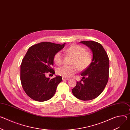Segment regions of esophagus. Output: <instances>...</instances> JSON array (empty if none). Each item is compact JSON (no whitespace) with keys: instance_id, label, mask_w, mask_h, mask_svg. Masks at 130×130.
Returning a JSON list of instances; mask_svg holds the SVG:
<instances>
[{"instance_id":"obj_1","label":"esophagus","mask_w":130,"mask_h":130,"mask_svg":"<svg viewBox=\"0 0 130 130\" xmlns=\"http://www.w3.org/2000/svg\"><path fill=\"white\" fill-rule=\"evenodd\" d=\"M62 79H63V80H69V79L68 78H66V77H63V78H62Z\"/></svg>"}]
</instances>
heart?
Here are the masks:
<instances>
[{"label":"heart","instance_id":"heart-1","mask_svg":"<svg viewBox=\"0 0 130 130\" xmlns=\"http://www.w3.org/2000/svg\"><path fill=\"white\" fill-rule=\"evenodd\" d=\"M65 52L73 57L71 66H63L58 68L57 74L64 77H69L77 73L78 69L80 71L86 70L91 65L92 56L90 52L85 47L78 44L72 45L66 49ZM63 61V55L61 52H56L53 57V61L57 65H60Z\"/></svg>","mask_w":130,"mask_h":130}]
</instances>
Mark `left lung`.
<instances>
[{"instance_id":"8db88e82","label":"left lung","mask_w":130,"mask_h":130,"mask_svg":"<svg viewBox=\"0 0 130 130\" xmlns=\"http://www.w3.org/2000/svg\"><path fill=\"white\" fill-rule=\"evenodd\" d=\"M91 49L93 58L90 66L81 72V80L72 89L74 95L83 101L96 98L104 90L109 78V58L103 46L94 41H84Z\"/></svg>"}]
</instances>
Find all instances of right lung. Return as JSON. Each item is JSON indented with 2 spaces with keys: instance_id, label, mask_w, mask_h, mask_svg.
<instances>
[{
  "instance_id": "right-lung-1",
  "label": "right lung",
  "mask_w": 130,
  "mask_h": 130,
  "mask_svg": "<svg viewBox=\"0 0 130 130\" xmlns=\"http://www.w3.org/2000/svg\"><path fill=\"white\" fill-rule=\"evenodd\" d=\"M65 44V43L60 44L43 42L28 49L21 64L20 79L23 90L31 99L44 102L54 95L62 78L56 76L50 79L45 75L54 74L55 71L52 67L54 55L62 50Z\"/></svg>"
}]
</instances>
